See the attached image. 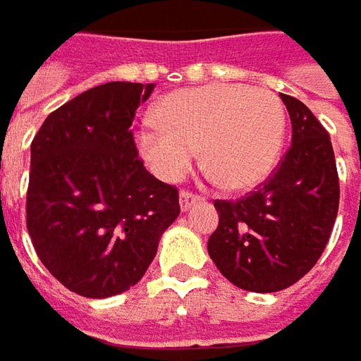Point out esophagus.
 I'll use <instances>...</instances> for the list:
<instances>
[{"mask_svg": "<svg viewBox=\"0 0 361 361\" xmlns=\"http://www.w3.org/2000/svg\"><path fill=\"white\" fill-rule=\"evenodd\" d=\"M178 200H180V208H183V210H188V208H192V206L198 204V202L204 200V198L198 195H192V192H188V190H180Z\"/></svg>", "mask_w": 361, "mask_h": 361, "instance_id": "1", "label": "esophagus"}]
</instances>
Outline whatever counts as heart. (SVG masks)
Instances as JSON below:
<instances>
[{
	"instance_id": "1",
	"label": "heart",
	"mask_w": 361,
	"mask_h": 361,
	"mask_svg": "<svg viewBox=\"0 0 361 361\" xmlns=\"http://www.w3.org/2000/svg\"><path fill=\"white\" fill-rule=\"evenodd\" d=\"M159 126L135 133L141 157L159 178L175 183L202 149V166L228 190L263 183L285 141V108L273 92L243 84H208L169 94Z\"/></svg>"
}]
</instances>
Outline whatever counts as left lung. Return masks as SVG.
Wrapping results in <instances>:
<instances>
[{
	"mask_svg": "<svg viewBox=\"0 0 361 361\" xmlns=\"http://www.w3.org/2000/svg\"><path fill=\"white\" fill-rule=\"evenodd\" d=\"M293 139L275 173L238 200H216L220 222L208 253L226 279L277 293L305 277L322 255L338 216L340 185L328 131L305 104L281 94Z\"/></svg>",
	"mask_w": 361,
	"mask_h": 361,
	"instance_id": "1",
	"label": "left lung"
}]
</instances>
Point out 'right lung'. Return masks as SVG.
Returning <instances> with one entry per match:
<instances>
[{"label": "right lung", "instance_id": "add662e5", "mask_svg": "<svg viewBox=\"0 0 361 361\" xmlns=\"http://www.w3.org/2000/svg\"><path fill=\"white\" fill-rule=\"evenodd\" d=\"M155 84L108 82L44 119L31 143L27 230L39 259L72 293L133 287L180 214L176 186L147 173L131 121Z\"/></svg>", "mask_w": 361, "mask_h": 361}]
</instances>
